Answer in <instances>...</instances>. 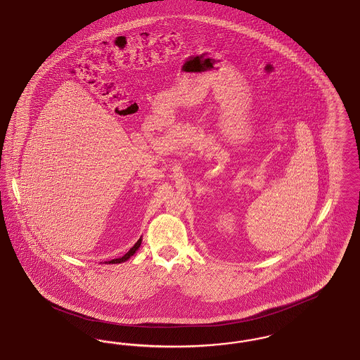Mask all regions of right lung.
<instances>
[{
  "mask_svg": "<svg viewBox=\"0 0 360 360\" xmlns=\"http://www.w3.org/2000/svg\"><path fill=\"white\" fill-rule=\"evenodd\" d=\"M140 244H141V238L137 240L136 243H135V245L124 255V257H117V259H112V260H109V262H106V263H112V264H116V263H121V262H125V260H128L129 257H132L135 252H136L137 250H139V247H140Z\"/></svg>",
  "mask_w": 360,
  "mask_h": 360,
  "instance_id": "add662e5",
  "label": "right lung"
}]
</instances>
